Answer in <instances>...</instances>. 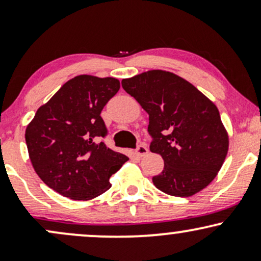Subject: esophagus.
Listing matches in <instances>:
<instances>
[{
    "mask_svg": "<svg viewBox=\"0 0 261 261\" xmlns=\"http://www.w3.org/2000/svg\"><path fill=\"white\" fill-rule=\"evenodd\" d=\"M135 153H136L139 157H143V155H146L148 153V148L146 145H139L135 149Z\"/></svg>",
    "mask_w": 261,
    "mask_h": 261,
    "instance_id": "obj_1",
    "label": "esophagus"
}]
</instances>
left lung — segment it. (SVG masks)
Wrapping results in <instances>:
<instances>
[{"label":"left lung","instance_id":"1","mask_svg":"<svg viewBox=\"0 0 261 261\" xmlns=\"http://www.w3.org/2000/svg\"><path fill=\"white\" fill-rule=\"evenodd\" d=\"M149 115V149L164 168L152 178L172 196H191L215 179L228 152V135L217 107L181 77L152 70L121 81Z\"/></svg>","mask_w":261,"mask_h":261}]
</instances>
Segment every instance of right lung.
Here are the masks:
<instances>
[{"mask_svg": "<svg viewBox=\"0 0 261 261\" xmlns=\"http://www.w3.org/2000/svg\"><path fill=\"white\" fill-rule=\"evenodd\" d=\"M120 88L113 77L81 74L67 81L40 107L25 130L34 170L49 188L72 200L106 193L109 178L128 158L104 142L100 113Z\"/></svg>", "mask_w": 261, "mask_h": 261, "instance_id": "add662e5", "label": "right lung"}]
</instances>
